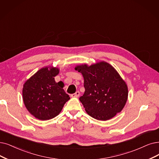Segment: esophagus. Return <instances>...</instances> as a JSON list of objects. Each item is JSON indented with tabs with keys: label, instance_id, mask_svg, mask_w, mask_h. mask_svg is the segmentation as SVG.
<instances>
[{
	"label": "esophagus",
	"instance_id": "34e87169",
	"mask_svg": "<svg viewBox=\"0 0 159 159\" xmlns=\"http://www.w3.org/2000/svg\"><path fill=\"white\" fill-rule=\"evenodd\" d=\"M80 93L79 91H76L75 93H74L71 95V97H75V98H78L80 96Z\"/></svg>",
	"mask_w": 159,
	"mask_h": 159
}]
</instances>
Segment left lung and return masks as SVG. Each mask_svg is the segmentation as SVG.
<instances>
[{"label":"left lung","instance_id":"1","mask_svg":"<svg viewBox=\"0 0 159 159\" xmlns=\"http://www.w3.org/2000/svg\"><path fill=\"white\" fill-rule=\"evenodd\" d=\"M84 77L85 93L80 98L87 114L99 120H109L122 111L128 99V87L116 70L105 61L77 65Z\"/></svg>","mask_w":159,"mask_h":159}]
</instances>
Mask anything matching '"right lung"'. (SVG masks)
I'll list each match as a JSON object with an SVG mask.
<instances>
[{
  "label": "right lung",
  "instance_id": "add662e5",
  "mask_svg": "<svg viewBox=\"0 0 159 159\" xmlns=\"http://www.w3.org/2000/svg\"><path fill=\"white\" fill-rule=\"evenodd\" d=\"M59 68L45 66L40 69L23 84L24 104L32 116L46 120L57 116L70 99L63 89L64 84L56 83Z\"/></svg>",
  "mask_w": 159,
  "mask_h": 159
}]
</instances>
